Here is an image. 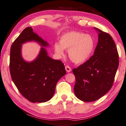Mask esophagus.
<instances>
[{"label": "esophagus", "instance_id": "obj_1", "mask_svg": "<svg viewBox=\"0 0 126 126\" xmlns=\"http://www.w3.org/2000/svg\"><path fill=\"white\" fill-rule=\"evenodd\" d=\"M65 70H66L67 72H70L72 71L71 68L69 66H68V65H66V66L65 67Z\"/></svg>", "mask_w": 126, "mask_h": 126}]
</instances>
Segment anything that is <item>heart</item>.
Wrapping results in <instances>:
<instances>
[{
    "label": "heart",
    "mask_w": 126,
    "mask_h": 126,
    "mask_svg": "<svg viewBox=\"0 0 126 126\" xmlns=\"http://www.w3.org/2000/svg\"><path fill=\"white\" fill-rule=\"evenodd\" d=\"M95 46L91 36L76 31L68 32L60 38L59 44L55 43L54 48L56 54L61 57L64 49L68 50V55L76 63L85 62L90 57Z\"/></svg>",
    "instance_id": "b5f03b06"
}]
</instances>
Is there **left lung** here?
Instances as JSON below:
<instances>
[{"label": "left lung", "mask_w": 126, "mask_h": 126, "mask_svg": "<svg viewBox=\"0 0 126 126\" xmlns=\"http://www.w3.org/2000/svg\"><path fill=\"white\" fill-rule=\"evenodd\" d=\"M94 29L98 33V43L94 55L73 69L76 77L75 94L85 102L96 101L110 90L119 65L118 53L112 37Z\"/></svg>", "instance_id": "left-lung-1"}]
</instances>
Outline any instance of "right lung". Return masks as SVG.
Segmentation results:
<instances>
[{"instance_id":"add662e5","label":"right lung","mask_w":126,"mask_h":126,"mask_svg":"<svg viewBox=\"0 0 126 126\" xmlns=\"http://www.w3.org/2000/svg\"><path fill=\"white\" fill-rule=\"evenodd\" d=\"M30 41L36 42L42 47L36 59L27 62L21 56V45ZM48 46L31 27L23 30L11 46L9 69L12 79L20 93L32 103H44L52 98L58 81L66 73L62 61L47 55L44 47Z\"/></svg>"}]
</instances>
